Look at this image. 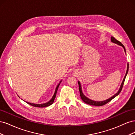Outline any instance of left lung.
<instances>
[{
	"instance_id": "obj_1",
	"label": "left lung",
	"mask_w": 135,
	"mask_h": 135,
	"mask_svg": "<svg viewBox=\"0 0 135 135\" xmlns=\"http://www.w3.org/2000/svg\"><path fill=\"white\" fill-rule=\"evenodd\" d=\"M111 41L112 42L114 43H116V44H117L118 45H119V46H121L123 47V48H124V51L126 52L125 47H124V46H123V45L121 43V42H120L119 41H118V40H117L115 38H114L113 36H112V37H111ZM128 66H129V65H128V64H127V71H126V75L124 76V79L123 80V81H122V84L120 85V88L119 89V91H118V92L116 93L114 96H113L112 97L109 98V99L106 100L105 101H93V100H92L91 99H88V98H87L86 96H85L84 95V94L82 92V91H81V87L80 83L79 81H78L80 96V97H81V100H82L85 104H87L88 105H91L97 106V107H100V106L104 105L106 104H107L108 103H109V102H110L112 100H113L114 97H115L117 96H118V95H119V94L120 93V92H121L122 89V88H123V84H124V80H125V79H126V75H127V74L128 71Z\"/></svg>"
}]
</instances>
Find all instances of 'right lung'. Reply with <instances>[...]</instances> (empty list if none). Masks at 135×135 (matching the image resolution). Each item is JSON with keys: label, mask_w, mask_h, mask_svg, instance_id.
<instances>
[{"label": "right lung", "mask_w": 135, "mask_h": 135, "mask_svg": "<svg viewBox=\"0 0 135 135\" xmlns=\"http://www.w3.org/2000/svg\"><path fill=\"white\" fill-rule=\"evenodd\" d=\"M61 82V80L60 81V82L59 83V84L57 85V86L56 87V90H55V93L54 96H53L52 99L49 101L48 102H47V103H44V104H32V103H28V102H26V103L29 104L31 106H32V107H38V108H44V107H48V106H50L51 105H52L53 103H54V100H55V99L56 97V93H57V89H58V88L59 87V85L60 84V83Z\"/></svg>", "instance_id": "add662e5"}]
</instances>
